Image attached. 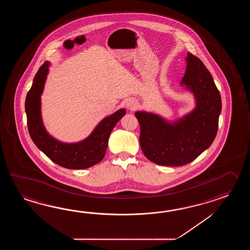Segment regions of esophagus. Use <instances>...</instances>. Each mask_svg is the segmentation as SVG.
Segmentation results:
<instances>
[{
  "label": "esophagus",
  "mask_w": 250,
  "mask_h": 250,
  "mask_svg": "<svg viewBox=\"0 0 250 250\" xmlns=\"http://www.w3.org/2000/svg\"><path fill=\"white\" fill-rule=\"evenodd\" d=\"M138 102L136 101L135 99H129V100H127V103H126V108H127V110H129V111H136L137 109H138Z\"/></svg>",
  "instance_id": "34e87169"
}]
</instances>
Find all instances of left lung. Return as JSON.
Instances as JSON below:
<instances>
[{
  "label": "left lung",
  "mask_w": 250,
  "mask_h": 250,
  "mask_svg": "<svg viewBox=\"0 0 250 250\" xmlns=\"http://www.w3.org/2000/svg\"><path fill=\"white\" fill-rule=\"evenodd\" d=\"M181 84L196 97L190 113L174 123L152 112H137L140 125L139 143L146 157L154 164L181 166L191 163L208 149L217 134L222 111L220 92L202 61L188 53Z\"/></svg>",
  "instance_id": "left-lung-1"
}]
</instances>
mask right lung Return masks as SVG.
I'll use <instances>...</instances> for the list:
<instances>
[{
  "instance_id": "1",
  "label": "right lung",
  "mask_w": 250,
  "mask_h": 250,
  "mask_svg": "<svg viewBox=\"0 0 250 250\" xmlns=\"http://www.w3.org/2000/svg\"><path fill=\"white\" fill-rule=\"evenodd\" d=\"M49 62H45L38 69L27 93L25 109L27 127L33 142L43 154L64 168L86 169L101 162L106 153L110 134L116 123L125 115V109H120L104 118L88 138L79 143L66 144L51 137L42 124L41 117V95L43 90Z\"/></svg>"
}]
</instances>
